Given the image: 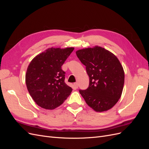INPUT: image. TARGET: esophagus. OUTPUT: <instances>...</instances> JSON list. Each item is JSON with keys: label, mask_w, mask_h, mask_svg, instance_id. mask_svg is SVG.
Listing matches in <instances>:
<instances>
[{"label": "esophagus", "mask_w": 149, "mask_h": 149, "mask_svg": "<svg viewBox=\"0 0 149 149\" xmlns=\"http://www.w3.org/2000/svg\"><path fill=\"white\" fill-rule=\"evenodd\" d=\"M73 86H74V87L75 88H76V89H77V88H78V83H74Z\"/></svg>", "instance_id": "esophagus-1"}]
</instances>
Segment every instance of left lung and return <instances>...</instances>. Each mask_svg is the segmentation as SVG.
Wrapping results in <instances>:
<instances>
[{"instance_id": "obj_1", "label": "left lung", "mask_w": 149, "mask_h": 149, "mask_svg": "<svg viewBox=\"0 0 149 149\" xmlns=\"http://www.w3.org/2000/svg\"><path fill=\"white\" fill-rule=\"evenodd\" d=\"M79 60L86 66L89 84L79 93L87 104L96 112L109 110L120 99L124 84V71L113 53L95 46L76 52Z\"/></svg>"}]
</instances>
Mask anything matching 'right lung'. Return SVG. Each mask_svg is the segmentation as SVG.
<instances>
[{
    "mask_svg": "<svg viewBox=\"0 0 149 149\" xmlns=\"http://www.w3.org/2000/svg\"><path fill=\"white\" fill-rule=\"evenodd\" d=\"M73 49L49 48L30 63L25 74L26 88L33 101L43 109H55L70 95L72 88L65 83L61 66Z\"/></svg>",
    "mask_w": 149,
    "mask_h": 149,
    "instance_id": "1",
    "label": "right lung"
}]
</instances>
